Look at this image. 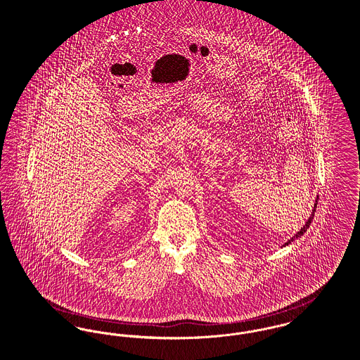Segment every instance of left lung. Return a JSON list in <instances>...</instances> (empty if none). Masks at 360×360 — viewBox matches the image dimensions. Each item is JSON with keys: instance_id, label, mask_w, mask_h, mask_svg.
I'll return each mask as SVG.
<instances>
[{"instance_id": "left-lung-1", "label": "left lung", "mask_w": 360, "mask_h": 360, "mask_svg": "<svg viewBox=\"0 0 360 360\" xmlns=\"http://www.w3.org/2000/svg\"><path fill=\"white\" fill-rule=\"evenodd\" d=\"M317 202H318V197H317V200H316V204H314V210H313V212H311V214H310V217H309V220H307V221H306V224H304V226H303V229H300V231H297V233H296L295 236H294V238H292V239H290V240H288V242H287V243H285V245H290V243H291V242H294V239H295V238H299V236H300V235H303V233H306V231H307V229H309V227H310V224H311V221H313V217H314V213H316V210H317Z\"/></svg>"}]
</instances>
